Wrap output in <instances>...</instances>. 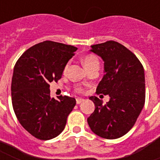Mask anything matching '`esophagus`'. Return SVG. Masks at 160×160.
<instances>
[{
	"label": "esophagus",
	"mask_w": 160,
	"mask_h": 160,
	"mask_svg": "<svg viewBox=\"0 0 160 160\" xmlns=\"http://www.w3.org/2000/svg\"><path fill=\"white\" fill-rule=\"evenodd\" d=\"M83 101H84V99H82V98H77L76 99V104H80V103H82Z\"/></svg>",
	"instance_id": "1"
}]
</instances>
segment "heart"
Listing matches in <instances>:
<instances>
[{"label": "heart", "mask_w": 160, "mask_h": 160, "mask_svg": "<svg viewBox=\"0 0 160 160\" xmlns=\"http://www.w3.org/2000/svg\"><path fill=\"white\" fill-rule=\"evenodd\" d=\"M82 61L87 70H90V68L95 66V65H99V60H98L97 57L95 55H91V54L85 55V57L83 58ZM66 68H67V65L65 66V70H66ZM82 88H78L77 89V91H79V92H82Z\"/></svg>", "instance_id": "heart-1"}]
</instances>
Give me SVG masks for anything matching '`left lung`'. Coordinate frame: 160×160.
<instances>
[{"label":"left lung","mask_w":160,"mask_h":160,"mask_svg":"<svg viewBox=\"0 0 160 160\" xmlns=\"http://www.w3.org/2000/svg\"><path fill=\"white\" fill-rule=\"evenodd\" d=\"M105 61V72L96 93L109 95L103 105L95 96L90 99L95 109L87 119L95 134L107 139L120 138L132 129L145 102L144 67L132 51L119 42L108 41L91 46Z\"/></svg>","instance_id":"8db88e82"}]
</instances>
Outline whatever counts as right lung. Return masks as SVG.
Wrapping results in <instances>:
<instances>
[{
	"label": "right lung",
	"mask_w": 160,
	"mask_h": 160,
	"mask_svg": "<svg viewBox=\"0 0 160 160\" xmlns=\"http://www.w3.org/2000/svg\"><path fill=\"white\" fill-rule=\"evenodd\" d=\"M76 50L70 45L46 41L26 50L15 65L12 106L20 124L36 139L58 136L76 104L75 98L50 95V83L58 82Z\"/></svg>",
	"instance_id": "right-lung-1"
}]
</instances>
